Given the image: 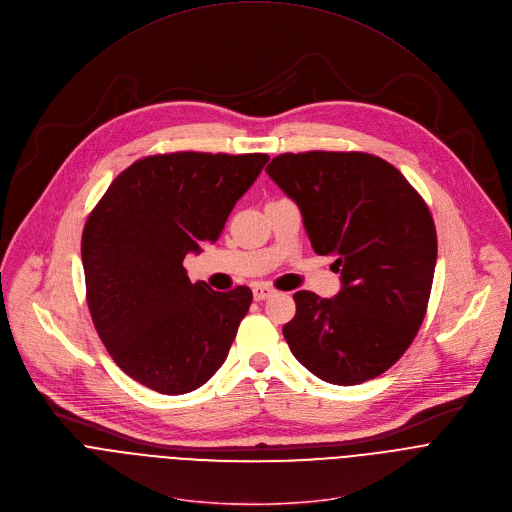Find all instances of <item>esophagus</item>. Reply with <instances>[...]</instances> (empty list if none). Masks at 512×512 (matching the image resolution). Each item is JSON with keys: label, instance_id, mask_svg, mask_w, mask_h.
I'll return each mask as SVG.
<instances>
[{"label": "esophagus", "instance_id": "obj_1", "mask_svg": "<svg viewBox=\"0 0 512 512\" xmlns=\"http://www.w3.org/2000/svg\"><path fill=\"white\" fill-rule=\"evenodd\" d=\"M273 295H275V289L269 287V285H255V287H253V297H255L257 301L269 299V297H273Z\"/></svg>", "mask_w": 512, "mask_h": 512}]
</instances>
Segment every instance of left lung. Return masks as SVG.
Here are the masks:
<instances>
[{"mask_svg":"<svg viewBox=\"0 0 512 512\" xmlns=\"http://www.w3.org/2000/svg\"><path fill=\"white\" fill-rule=\"evenodd\" d=\"M265 173L303 215L317 255H333L342 291H297L283 325L291 354L319 380L356 386L390 370L424 321L436 227L396 166L368 152H285Z\"/></svg>","mask_w":512,"mask_h":512,"instance_id":"8db88e82","label":"left lung"}]
</instances>
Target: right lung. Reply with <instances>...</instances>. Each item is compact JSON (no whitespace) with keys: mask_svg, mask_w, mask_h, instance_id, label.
<instances>
[{"mask_svg":"<svg viewBox=\"0 0 512 512\" xmlns=\"http://www.w3.org/2000/svg\"><path fill=\"white\" fill-rule=\"evenodd\" d=\"M269 156L168 152L132 162L88 215L82 233L86 301L116 366L138 384L179 396L227 360L253 301L249 287L191 283L183 261L215 243Z\"/></svg>","mask_w":512,"mask_h":512,"instance_id":"right-lung-1","label":"right lung"}]
</instances>
